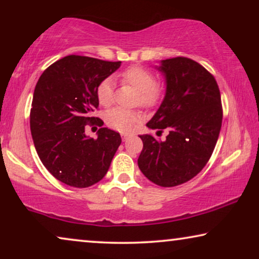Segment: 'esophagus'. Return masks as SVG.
<instances>
[{"label": "esophagus", "mask_w": 259, "mask_h": 259, "mask_svg": "<svg viewBox=\"0 0 259 259\" xmlns=\"http://www.w3.org/2000/svg\"><path fill=\"white\" fill-rule=\"evenodd\" d=\"M128 139H130L128 134H122V140L123 141H126V140H128Z\"/></svg>", "instance_id": "34e87169"}]
</instances>
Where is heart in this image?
<instances>
[{"mask_svg":"<svg viewBox=\"0 0 259 259\" xmlns=\"http://www.w3.org/2000/svg\"><path fill=\"white\" fill-rule=\"evenodd\" d=\"M122 83L131 84L137 90L136 104L144 107H153L160 101L162 90L154 82V76L150 70L143 67H131L120 74ZM114 97V83L111 77L102 80L97 87V99L99 104L108 107L113 102ZM141 114L138 111H127L122 108H113L105 115L106 123L119 132L130 133L136 128L140 121Z\"/></svg>","mask_w":259,"mask_h":259,"instance_id":"obj_1","label":"heart"}]
</instances>
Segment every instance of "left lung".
Masks as SVG:
<instances>
[{"label": "left lung", "instance_id": "obj_1", "mask_svg": "<svg viewBox=\"0 0 259 259\" xmlns=\"http://www.w3.org/2000/svg\"><path fill=\"white\" fill-rule=\"evenodd\" d=\"M165 76L160 107L146 126L168 131L166 140L140 136L144 148L138 166L148 180L172 187L196 177L210 159L221 132V92L214 77L187 58L161 60L155 66Z\"/></svg>", "mask_w": 259, "mask_h": 259}]
</instances>
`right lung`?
I'll return each mask as SVG.
<instances>
[{"instance_id":"right-lung-1","label":"right lung","mask_w":259,"mask_h":259,"mask_svg":"<svg viewBox=\"0 0 259 259\" xmlns=\"http://www.w3.org/2000/svg\"><path fill=\"white\" fill-rule=\"evenodd\" d=\"M120 65L68 55L49 66L35 86L30 109L35 148L45 167L66 185L100 182L121 144L120 134L107 127L98 131L97 139L84 133L87 123L102 122L92 116L99 106L97 87Z\"/></svg>"}]
</instances>
